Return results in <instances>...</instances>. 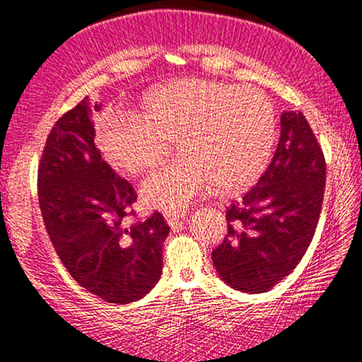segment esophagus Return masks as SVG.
Here are the masks:
<instances>
[{
  "label": "esophagus",
  "mask_w": 362,
  "mask_h": 362,
  "mask_svg": "<svg viewBox=\"0 0 362 362\" xmlns=\"http://www.w3.org/2000/svg\"><path fill=\"white\" fill-rule=\"evenodd\" d=\"M180 218H183V213H165V221L169 226H177L179 225Z\"/></svg>",
  "instance_id": "34e87169"
}]
</instances>
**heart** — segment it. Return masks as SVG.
<instances>
[{
    "label": "heart",
    "instance_id": "b5f03b06",
    "mask_svg": "<svg viewBox=\"0 0 362 362\" xmlns=\"http://www.w3.org/2000/svg\"><path fill=\"white\" fill-rule=\"evenodd\" d=\"M276 137V116L264 91L215 80L185 78L147 93L136 113L108 116L98 144L128 175L156 169L179 139L183 156L141 187L146 205L180 213L197 198L241 190L259 179Z\"/></svg>",
    "mask_w": 362,
    "mask_h": 362
}]
</instances>
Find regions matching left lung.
<instances>
[{
	"mask_svg": "<svg viewBox=\"0 0 362 362\" xmlns=\"http://www.w3.org/2000/svg\"><path fill=\"white\" fill-rule=\"evenodd\" d=\"M327 164L308 121L284 111L281 139L267 170L226 210L228 234L211 252L231 288L264 293L297 267L322 213Z\"/></svg>",
	"mask_w": 362,
	"mask_h": 362,
	"instance_id": "obj_1",
	"label": "left lung"
}]
</instances>
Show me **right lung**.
I'll return each instance as SVG.
<instances>
[{"label":"right lung","mask_w":362,"mask_h":362,"mask_svg":"<svg viewBox=\"0 0 362 362\" xmlns=\"http://www.w3.org/2000/svg\"><path fill=\"white\" fill-rule=\"evenodd\" d=\"M88 96L50 129L39 165V205L55 252L75 281L108 303H131L162 276L170 228L156 211L126 226L134 188L101 159Z\"/></svg>","instance_id":"obj_1"}]
</instances>
